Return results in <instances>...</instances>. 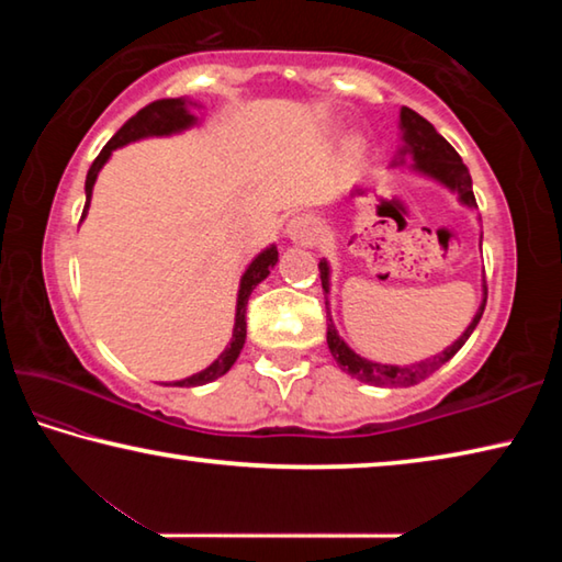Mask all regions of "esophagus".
<instances>
[{
    "label": "esophagus",
    "instance_id": "1",
    "mask_svg": "<svg viewBox=\"0 0 562 562\" xmlns=\"http://www.w3.org/2000/svg\"><path fill=\"white\" fill-rule=\"evenodd\" d=\"M284 233H288V237L292 243L297 245H315L317 243V221L312 215H297L292 217V221L288 223V227H284Z\"/></svg>",
    "mask_w": 562,
    "mask_h": 562
}]
</instances>
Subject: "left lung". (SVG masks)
<instances>
[{"mask_svg": "<svg viewBox=\"0 0 562 562\" xmlns=\"http://www.w3.org/2000/svg\"><path fill=\"white\" fill-rule=\"evenodd\" d=\"M398 126H402V140L404 146L398 150L396 164H404V156L408 154L414 158L412 170L414 173H422L426 178L436 180L443 188H449L451 193L459 195V203L465 207H479L473 198V186H471V173L469 168L463 166L461 156L456 154L453 146L446 140L439 131H436L429 121L424 116H418L412 109H402L398 113ZM319 278H322V290H325V300L329 294V262L319 260ZM486 280H483V300L475 310V315L471 319V325L461 331V337L453 341L451 347H446L441 355H434V359H424L418 364L412 367H396V364H379V361H369L364 357H359L355 349H351L345 339L339 337V331L335 329V322H331L329 315V300L327 304V345L331 357L339 364L341 372H347L349 376L359 379L364 384H374V386H412L418 384L422 379L434 374L436 369L446 364L456 351H459L465 339L473 335L475 325H479L483 317V310H486Z\"/></svg>", "mask_w": 562, "mask_h": 562, "instance_id": "left-lung-1", "label": "left lung"}]
</instances>
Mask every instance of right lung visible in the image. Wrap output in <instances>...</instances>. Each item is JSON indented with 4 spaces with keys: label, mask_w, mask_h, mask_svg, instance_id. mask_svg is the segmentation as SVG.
<instances>
[{
    "label": "right lung",
    "mask_w": 562,
    "mask_h": 562,
    "mask_svg": "<svg viewBox=\"0 0 562 562\" xmlns=\"http://www.w3.org/2000/svg\"><path fill=\"white\" fill-rule=\"evenodd\" d=\"M198 106L195 101L190 99H160L148 103L146 109H140L136 116L128 119L123 126L116 131L106 146H103L101 154L93 160L89 173H87V205H83V215L81 221L87 217L89 203H91V193H93V183L101 173V168L106 166V160L111 158V154L121 146H128L133 140L140 138H150V136H173V133L186 131L190 126H195L198 116L190 113V109ZM278 265V247L270 245L255 258L247 270L243 272L240 278V290H237V304H235V327H233V339L231 345L223 349V355L217 357L211 367H205L203 372H198L188 379H180V382H173L170 386H203L207 382H215L217 376H223L227 369L235 364V359L240 357L243 345H245V335H247V322H245V310H247V300H250L252 290L268 278L270 270ZM168 386V384H166Z\"/></svg>",
    "instance_id": "obj_1"
}]
</instances>
